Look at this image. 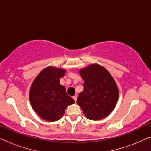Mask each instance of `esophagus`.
I'll use <instances>...</instances> for the list:
<instances>
[{
  "label": "esophagus",
  "instance_id": "1",
  "mask_svg": "<svg viewBox=\"0 0 151 151\" xmlns=\"http://www.w3.org/2000/svg\"><path fill=\"white\" fill-rule=\"evenodd\" d=\"M73 98L74 99V100H75V102H76V101H77V96H74L73 97Z\"/></svg>",
  "mask_w": 151,
  "mask_h": 151
}]
</instances>
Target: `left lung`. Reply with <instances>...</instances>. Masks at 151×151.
I'll return each instance as SVG.
<instances>
[{"mask_svg": "<svg viewBox=\"0 0 151 151\" xmlns=\"http://www.w3.org/2000/svg\"><path fill=\"white\" fill-rule=\"evenodd\" d=\"M84 81L77 104L86 118L100 120L114 110L119 98V90L108 70L98 64H91L79 70Z\"/></svg>", "mask_w": 151, "mask_h": 151, "instance_id": "obj_1", "label": "left lung"}]
</instances>
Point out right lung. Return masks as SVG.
Returning <instances> with one entry per match:
<instances>
[{
    "label": "right lung",
    "mask_w": 151,
    "mask_h": 151,
    "mask_svg": "<svg viewBox=\"0 0 151 151\" xmlns=\"http://www.w3.org/2000/svg\"><path fill=\"white\" fill-rule=\"evenodd\" d=\"M67 70L49 66L42 70L33 81L29 90L31 106L41 119L48 122L59 120L65 109L75 102L60 84Z\"/></svg>",
    "instance_id": "obj_1"
}]
</instances>
